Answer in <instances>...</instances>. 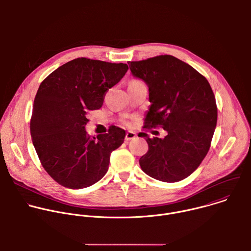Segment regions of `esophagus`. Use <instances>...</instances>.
I'll return each mask as SVG.
<instances>
[{"label":"esophagus","mask_w":251,"mask_h":251,"mask_svg":"<svg viewBox=\"0 0 251 251\" xmlns=\"http://www.w3.org/2000/svg\"><path fill=\"white\" fill-rule=\"evenodd\" d=\"M136 136H137V134H136L135 132H133V131H128V132L126 133V135H125V140H126V141L132 140V139H134Z\"/></svg>","instance_id":"obj_1"}]
</instances>
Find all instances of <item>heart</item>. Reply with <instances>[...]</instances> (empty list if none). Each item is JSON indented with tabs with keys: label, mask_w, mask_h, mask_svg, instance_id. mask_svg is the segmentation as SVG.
<instances>
[{
	"label": "heart",
	"mask_w": 251,
	"mask_h": 251,
	"mask_svg": "<svg viewBox=\"0 0 251 251\" xmlns=\"http://www.w3.org/2000/svg\"><path fill=\"white\" fill-rule=\"evenodd\" d=\"M132 82H138V81H132Z\"/></svg>",
	"instance_id": "obj_1"
}]
</instances>
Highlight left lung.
Returning a JSON list of instances; mask_svg holds the SVG:
<instances>
[{"instance_id":"left-lung-1","label":"left lung","mask_w":251,"mask_h":251,"mask_svg":"<svg viewBox=\"0 0 251 251\" xmlns=\"http://www.w3.org/2000/svg\"><path fill=\"white\" fill-rule=\"evenodd\" d=\"M132 75L149 87L145 129L162 127L164 138L146 137L141 169L158 181L175 183L195 172L206 156L218 121L216 97L206 78L173 55L129 61Z\"/></svg>"}]
</instances>
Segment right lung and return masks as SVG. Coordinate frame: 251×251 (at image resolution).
Here are the masks:
<instances>
[{"mask_svg":"<svg viewBox=\"0 0 251 251\" xmlns=\"http://www.w3.org/2000/svg\"><path fill=\"white\" fill-rule=\"evenodd\" d=\"M128 65L78 57L56 68L41 83L30 118L32 144L47 173L59 185L79 190L97 183L108 171L110 155L125 131L90 137L89 111L101 108L105 93L125 75Z\"/></svg>","mask_w":251,"mask_h":251,"instance_id":"obj_1","label":"right lung"}]
</instances>
